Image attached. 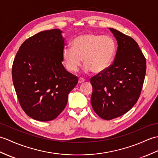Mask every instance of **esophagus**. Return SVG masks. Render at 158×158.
Returning <instances> with one entry per match:
<instances>
[{
	"mask_svg": "<svg viewBox=\"0 0 158 158\" xmlns=\"http://www.w3.org/2000/svg\"><path fill=\"white\" fill-rule=\"evenodd\" d=\"M84 81H85V80H84V79H83V78H79V81H78V83L80 84V83H83Z\"/></svg>",
	"mask_w": 158,
	"mask_h": 158,
	"instance_id": "34e87169",
	"label": "esophagus"
}]
</instances>
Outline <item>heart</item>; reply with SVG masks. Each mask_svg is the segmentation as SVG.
I'll return each instance as SVG.
<instances>
[{
	"mask_svg": "<svg viewBox=\"0 0 158 158\" xmlns=\"http://www.w3.org/2000/svg\"><path fill=\"white\" fill-rule=\"evenodd\" d=\"M72 48H65L62 57L66 68L71 72L77 71L83 63V71L94 73L105 71L111 64L115 54L116 44L109 35L84 33L72 41Z\"/></svg>",
	"mask_w": 158,
	"mask_h": 158,
	"instance_id": "obj_1",
	"label": "heart"
}]
</instances>
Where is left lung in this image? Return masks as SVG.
<instances>
[{
  "label": "left lung",
  "instance_id": "obj_1",
  "mask_svg": "<svg viewBox=\"0 0 158 158\" xmlns=\"http://www.w3.org/2000/svg\"><path fill=\"white\" fill-rule=\"evenodd\" d=\"M109 29L118 44L114 61L90 79L91 106L104 120L119 117L133 107L140 96L146 73L145 58L137 43L115 29Z\"/></svg>",
  "mask_w": 158,
  "mask_h": 158
}]
</instances>
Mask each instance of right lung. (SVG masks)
Returning a JSON list of instances; mask_svg holds the SVG:
<instances>
[{
    "instance_id": "1",
    "label": "right lung",
    "mask_w": 158,
    "mask_h": 158,
    "mask_svg": "<svg viewBox=\"0 0 158 158\" xmlns=\"http://www.w3.org/2000/svg\"><path fill=\"white\" fill-rule=\"evenodd\" d=\"M62 31H43L22 44L15 58L13 82L22 109L31 118L52 120L64 109L68 95L78 83L62 62Z\"/></svg>"
}]
</instances>
